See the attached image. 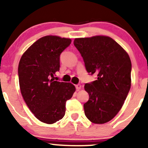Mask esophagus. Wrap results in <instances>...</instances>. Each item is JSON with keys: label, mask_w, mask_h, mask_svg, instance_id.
Listing matches in <instances>:
<instances>
[{"label": "esophagus", "mask_w": 148, "mask_h": 148, "mask_svg": "<svg viewBox=\"0 0 148 148\" xmlns=\"http://www.w3.org/2000/svg\"><path fill=\"white\" fill-rule=\"evenodd\" d=\"M76 90H79L81 88V84L76 85Z\"/></svg>", "instance_id": "obj_1"}]
</instances>
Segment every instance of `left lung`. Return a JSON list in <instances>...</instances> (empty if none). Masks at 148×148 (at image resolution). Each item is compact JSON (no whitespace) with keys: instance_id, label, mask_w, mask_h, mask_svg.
<instances>
[{"instance_id":"1","label":"left lung","mask_w":148,"mask_h":148,"mask_svg":"<svg viewBox=\"0 0 148 148\" xmlns=\"http://www.w3.org/2000/svg\"><path fill=\"white\" fill-rule=\"evenodd\" d=\"M74 45L84 59L86 71L97 75L85 84L89 99L85 115L92 123L110 121L123 106L131 88L130 56L115 40L106 36L76 38Z\"/></svg>"}]
</instances>
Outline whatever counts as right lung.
<instances>
[{"label":"right lung","instance_id":"right-lung-1","mask_svg":"<svg viewBox=\"0 0 148 148\" xmlns=\"http://www.w3.org/2000/svg\"><path fill=\"white\" fill-rule=\"evenodd\" d=\"M71 42L58 36L43 37L27 49L19 61L21 95L30 111L42 123L53 124L63 118L66 101L76 90L70 83L51 79L60 70V56Z\"/></svg>","mask_w":148,"mask_h":148}]
</instances>
